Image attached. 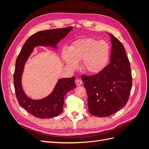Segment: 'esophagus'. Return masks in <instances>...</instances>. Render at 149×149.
I'll return each mask as SVG.
<instances>
[{"label": "esophagus", "instance_id": "1", "mask_svg": "<svg viewBox=\"0 0 149 149\" xmlns=\"http://www.w3.org/2000/svg\"><path fill=\"white\" fill-rule=\"evenodd\" d=\"M75 82H76V86H78L81 85V84H82V83H83L82 81L80 79H76Z\"/></svg>", "mask_w": 149, "mask_h": 149}]
</instances>
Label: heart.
<instances>
[{
    "mask_svg": "<svg viewBox=\"0 0 149 149\" xmlns=\"http://www.w3.org/2000/svg\"><path fill=\"white\" fill-rule=\"evenodd\" d=\"M110 56V48L104 41L85 38L75 42L69 52H63V59L70 68H77L83 61V70L89 74H97L105 68Z\"/></svg>",
    "mask_w": 149,
    "mask_h": 149,
    "instance_id": "b5f03b06",
    "label": "heart"
}]
</instances>
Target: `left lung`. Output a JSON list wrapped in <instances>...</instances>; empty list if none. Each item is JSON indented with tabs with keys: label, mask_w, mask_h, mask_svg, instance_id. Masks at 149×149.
<instances>
[{
	"label": "left lung",
	"mask_w": 149,
	"mask_h": 149,
	"mask_svg": "<svg viewBox=\"0 0 149 149\" xmlns=\"http://www.w3.org/2000/svg\"><path fill=\"white\" fill-rule=\"evenodd\" d=\"M107 33L112 44L110 63L97 74L81 76L89 111L97 117L109 116L124 107L132 88L131 70L124 47L114 35Z\"/></svg>",
	"instance_id": "8db88e82"
}]
</instances>
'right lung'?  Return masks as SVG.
<instances>
[{
    "mask_svg": "<svg viewBox=\"0 0 149 149\" xmlns=\"http://www.w3.org/2000/svg\"><path fill=\"white\" fill-rule=\"evenodd\" d=\"M73 29V26L38 31L26 40L18 56L13 83L18 102L22 107L37 118H52L60 114L63 109L65 94L76 88L75 78L58 79L53 91L40 100H33L26 96L22 84V76L25 65L36 47H49L57 49V44Z\"/></svg>",
    "mask_w": 149,
    "mask_h": 149,
    "instance_id": "right-lung-1",
    "label": "right lung"
}]
</instances>
